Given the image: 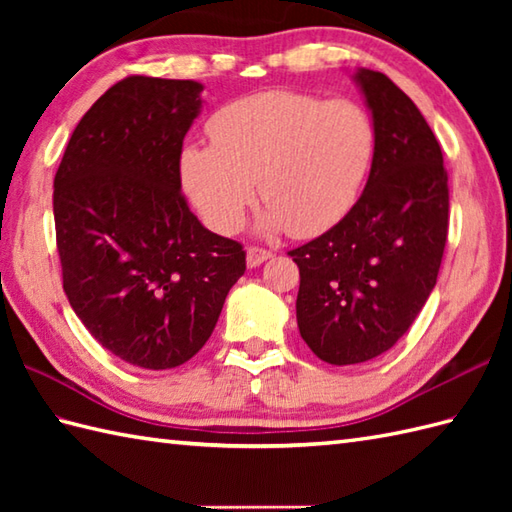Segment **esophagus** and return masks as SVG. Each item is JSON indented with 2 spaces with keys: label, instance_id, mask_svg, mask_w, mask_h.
Masks as SVG:
<instances>
[{
  "label": "esophagus",
  "instance_id": "1",
  "mask_svg": "<svg viewBox=\"0 0 512 512\" xmlns=\"http://www.w3.org/2000/svg\"><path fill=\"white\" fill-rule=\"evenodd\" d=\"M270 257H273V250H266V248H259V246H248V250H246V264L250 268L262 266L264 262H268Z\"/></svg>",
  "mask_w": 512,
  "mask_h": 512
}]
</instances>
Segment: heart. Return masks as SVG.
I'll list each match as a JSON object with an SVG mask.
<instances>
[{
    "mask_svg": "<svg viewBox=\"0 0 512 512\" xmlns=\"http://www.w3.org/2000/svg\"><path fill=\"white\" fill-rule=\"evenodd\" d=\"M211 145H184L180 178L217 233H233L259 195L266 231L314 237L352 211L374 167L378 127L365 105L268 90L220 107Z\"/></svg>",
    "mask_w": 512,
    "mask_h": 512,
    "instance_id": "heart-1",
    "label": "heart"
}]
</instances>
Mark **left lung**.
<instances>
[{"instance_id": "obj_1", "label": "left lung", "mask_w": 512, "mask_h": 512, "mask_svg": "<svg viewBox=\"0 0 512 512\" xmlns=\"http://www.w3.org/2000/svg\"><path fill=\"white\" fill-rule=\"evenodd\" d=\"M356 81L378 127L365 191L339 224L288 253L301 275V339L330 365L396 345L436 286L449 233V173L431 127L383 72L358 70Z\"/></svg>"}]
</instances>
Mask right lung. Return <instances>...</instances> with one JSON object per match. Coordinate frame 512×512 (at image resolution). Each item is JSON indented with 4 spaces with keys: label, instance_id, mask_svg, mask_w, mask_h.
<instances>
[{
    "label": "right lung",
    "instance_id": "1",
    "mask_svg": "<svg viewBox=\"0 0 512 512\" xmlns=\"http://www.w3.org/2000/svg\"><path fill=\"white\" fill-rule=\"evenodd\" d=\"M195 81L127 76L76 125L54 176L63 290L76 317L121 361L171 369L202 350L244 246L200 224L180 191Z\"/></svg>",
    "mask_w": 512,
    "mask_h": 512
}]
</instances>
